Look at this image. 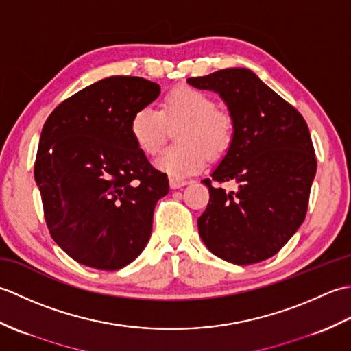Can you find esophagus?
<instances>
[{"label":"esophagus","instance_id":"34e87169","mask_svg":"<svg viewBox=\"0 0 351 351\" xmlns=\"http://www.w3.org/2000/svg\"><path fill=\"white\" fill-rule=\"evenodd\" d=\"M189 181L187 180H181V178H170V187L176 190V189H181L184 185H187Z\"/></svg>","mask_w":351,"mask_h":351}]
</instances>
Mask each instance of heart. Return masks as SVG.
I'll list each match as a JSON object with an SVG mask.
<instances>
[{
	"label": "heart",
	"instance_id": "b5f03b06",
	"mask_svg": "<svg viewBox=\"0 0 351 351\" xmlns=\"http://www.w3.org/2000/svg\"><path fill=\"white\" fill-rule=\"evenodd\" d=\"M184 122L176 132L180 145L167 147L156 160V167L173 178L196 173L205 166L206 148L219 154L232 138V119L205 92L176 87L161 104V110L141 107L131 119V136L141 152L155 155L166 143L169 125Z\"/></svg>",
	"mask_w": 351,
	"mask_h": 351
}]
</instances>
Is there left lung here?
<instances>
[{
  "mask_svg": "<svg viewBox=\"0 0 351 351\" xmlns=\"http://www.w3.org/2000/svg\"><path fill=\"white\" fill-rule=\"evenodd\" d=\"M220 95L232 119V140L211 178L199 235L215 256L247 265L276 255L306 217L317 160L303 116L245 68L189 78ZM234 180L226 192L212 181Z\"/></svg>",
  "mask_w": 351,
  "mask_h": 351,
  "instance_id": "1",
  "label": "left lung"
}]
</instances>
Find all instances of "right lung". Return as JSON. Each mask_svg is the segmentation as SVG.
Here are the masks:
<instances>
[{"label": "right lung", "instance_id": "1", "mask_svg": "<svg viewBox=\"0 0 351 351\" xmlns=\"http://www.w3.org/2000/svg\"><path fill=\"white\" fill-rule=\"evenodd\" d=\"M160 95L140 77H108L63 101L43 125L34 162L49 234L77 263L113 271L149 241L169 180L131 136V119Z\"/></svg>", "mask_w": 351, "mask_h": 351}]
</instances>
